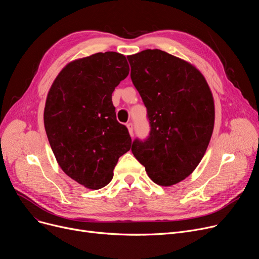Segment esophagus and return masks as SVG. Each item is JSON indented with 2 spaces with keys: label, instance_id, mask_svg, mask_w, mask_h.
<instances>
[{
  "label": "esophagus",
  "instance_id": "obj_1",
  "mask_svg": "<svg viewBox=\"0 0 259 259\" xmlns=\"http://www.w3.org/2000/svg\"><path fill=\"white\" fill-rule=\"evenodd\" d=\"M127 128H128V130H129L130 136L133 137V123H132V122H128V123H127Z\"/></svg>",
  "mask_w": 259,
  "mask_h": 259
}]
</instances>
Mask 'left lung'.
<instances>
[{"mask_svg": "<svg viewBox=\"0 0 259 259\" xmlns=\"http://www.w3.org/2000/svg\"><path fill=\"white\" fill-rule=\"evenodd\" d=\"M131 80L150 123L132 153L154 183L170 186L192 174L209 144L215 106L205 78L194 65L161 50L128 56Z\"/></svg>", "mask_w": 259, "mask_h": 259, "instance_id": "8db88e82", "label": "left lung"}]
</instances>
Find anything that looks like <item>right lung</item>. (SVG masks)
<instances>
[{
    "mask_svg": "<svg viewBox=\"0 0 259 259\" xmlns=\"http://www.w3.org/2000/svg\"><path fill=\"white\" fill-rule=\"evenodd\" d=\"M129 74L123 55L97 53L66 64L54 80L44 127L61 169L90 189L105 187L131 138L116 119L112 93Z\"/></svg>",
    "mask_w": 259,
    "mask_h": 259,
    "instance_id": "add662e5",
    "label": "right lung"
}]
</instances>
